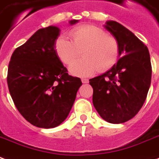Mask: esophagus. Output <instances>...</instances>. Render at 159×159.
<instances>
[{"mask_svg":"<svg viewBox=\"0 0 159 159\" xmlns=\"http://www.w3.org/2000/svg\"><path fill=\"white\" fill-rule=\"evenodd\" d=\"M82 83H89V79H87V78H82Z\"/></svg>","mask_w":159,"mask_h":159,"instance_id":"esophagus-1","label":"esophagus"}]
</instances>
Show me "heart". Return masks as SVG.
<instances>
[{
	"mask_svg": "<svg viewBox=\"0 0 159 159\" xmlns=\"http://www.w3.org/2000/svg\"><path fill=\"white\" fill-rule=\"evenodd\" d=\"M70 41L61 36L56 41V52L64 64L69 65L82 53L83 59L70 64L74 76H87L97 70L104 71L116 64L120 56V42L100 27L83 25L69 33Z\"/></svg>",
	"mask_w": 159,
	"mask_h": 159,
	"instance_id": "heart-1",
	"label": "heart"
}]
</instances>
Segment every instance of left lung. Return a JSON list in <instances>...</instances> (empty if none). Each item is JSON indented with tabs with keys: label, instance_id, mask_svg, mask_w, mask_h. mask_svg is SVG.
Here are the masks:
<instances>
[{
	"label": "left lung",
	"instance_id": "left-lung-1",
	"mask_svg": "<svg viewBox=\"0 0 159 159\" xmlns=\"http://www.w3.org/2000/svg\"><path fill=\"white\" fill-rule=\"evenodd\" d=\"M120 42L122 56L111 69L89 80L93 103L99 116L112 124L130 120L142 109L152 78L148 49L133 33L115 21L105 25Z\"/></svg>",
	"mask_w": 159,
	"mask_h": 159
}]
</instances>
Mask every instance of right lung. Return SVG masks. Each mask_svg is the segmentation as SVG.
<instances>
[{"mask_svg":"<svg viewBox=\"0 0 159 159\" xmlns=\"http://www.w3.org/2000/svg\"><path fill=\"white\" fill-rule=\"evenodd\" d=\"M59 34L54 26L38 30L14 50L8 66V89L15 106L39 128H54L64 121L82 85L79 77L68 75L56 55Z\"/></svg>","mask_w":159,"mask_h":159,"instance_id":"add662e5","label":"right lung"}]
</instances>
